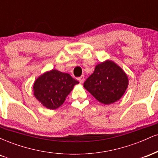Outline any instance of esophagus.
Returning a JSON list of instances; mask_svg holds the SVG:
<instances>
[{
    "label": "esophagus",
    "mask_w": 158,
    "mask_h": 158,
    "mask_svg": "<svg viewBox=\"0 0 158 158\" xmlns=\"http://www.w3.org/2000/svg\"><path fill=\"white\" fill-rule=\"evenodd\" d=\"M78 80H79V81L80 83H83V82H84L85 78H84V77H83V76H81V77L78 78Z\"/></svg>",
    "instance_id": "obj_1"
}]
</instances>
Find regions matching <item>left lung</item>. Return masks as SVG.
<instances>
[{
  "instance_id": "left-lung-1",
  "label": "left lung",
  "mask_w": 158,
  "mask_h": 158,
  "mask_svg": "<svg viewBox=\"0 0 158 158\" xmlns=\"http://www.w3.org/2000/svg\"><path fill=\"white\" fill-rule=\"evenodd\" d=\"M128 84V77L122 69L113 61H106L96 66L84 87L99 102L108 105L123 97Z\"/></svg>"
}]
</instances>
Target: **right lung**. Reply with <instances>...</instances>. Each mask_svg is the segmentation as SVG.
I'll return each instance as SVG.
<instances>
[{"label": "right lung", "instance_id": "add662e5", "mask_svg": "<svg viewBox=\"0 0 158 158\" xmlns=\"http://www.w3.org/2000/svg\"><path fill=\"white\" fill-rule=\"evenodd\" d=\"M78 83L70 74L52 70L36 79L34 95L46 108L56 109L64 103L65 98Z\"/></svg>", "mask_w": 158, "mask_h": 158}]
</instances>
